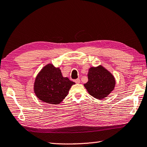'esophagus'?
I'll use <instances>...</instances> for the list:
<instances>
[{
    "instance_id": "34e87169",
    "label": "esophagus",
    "mask_w": 147,
    "mask_h": 147,
    "mask_svg": "<svg viewBox=\"0 0 147 147\" xmlns=\"http://www.w3.org/2000/svg\"><path fill=\"white\" fill-rule=\"evenodd\" d=\"M75 82L77 84H79L80 83V80L79 78H77V79L75 80Z\"/></svg>"
}]
</instances>
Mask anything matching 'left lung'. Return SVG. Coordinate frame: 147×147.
Wrapping results in <instances>:
<instances>
[{
    "mask_svg": "<svg viewBox=\"0 0 147 147\" xmlns=\"http://www.w3.org/2000/svg\"><path fill=\"white\" fill-rule=\"evenodd\" d=\"M88 78V81L84 86L89 94L97 99L108 96L115 86L113 75L102 65L89 69Z\"/></svg>",
    "mask_w": 147,
    "mask_h": 147,
    "instance_id": "left-lung-1",
    "label": "left lung"
}]
</instances>
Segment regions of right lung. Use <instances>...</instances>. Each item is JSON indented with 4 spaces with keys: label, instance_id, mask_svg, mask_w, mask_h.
<instances>
[{
    "label": "right lung",
    "instance_id": "right-lung-1",
    "mask_svg": "<svg viewBox=\"0 0 147 147\" xmlns=\"http://www.w3.org/2000/svg\"><path fill=\"white\" fill-rule=\"evenodd\" d=\"M75 83L63 77L59 67L45 65L35 78L34 90L38 99L49 104H59L67 96Z\"/></svg>",
    "mask_w": 147,
    "mask_h": 147
}]
</instances>
